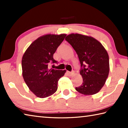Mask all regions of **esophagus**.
Here are the masks:
<instances>
[{
	"label": "esophagus",
	"instance_id": "esophagus-1",
	"mask_svg": "<svg viewBox=\"0 0 128 128\" xmlns=\"http://www.w3.org/2000/svg\"><path fill=\"white\" fill-rule=\"evenodd\" d=\"M67 73H68V74L70 76H72L73 74H74V72L72 71V72H69V71H67Z\"/></svg>",
	"mask_w": 128,
	"mask_h": 128
}]
</instances>
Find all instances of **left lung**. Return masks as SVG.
Wrapping results in <instances>:
<instances>
[{
  "mask_svg": "<svg viewBox=\"0 0 128 128\" xmlns=\"http://www.w3.org/2000/svg\"><path fill=\"white\" fill-rule=\"evenodd\" d=\"M66 40L76 52L81 64L80 71L83 82L76 90L84 95L96 94L104 85L109 73L107 51L92 36L71 34L66 36Z\"/></svg>",
  "mask_w": 128,
  "mask_h": 128,
  "instance_id": "8db88e82",
  "label": "left lung"
}]
</instances>
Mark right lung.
Here are the masks:
<instances>
[{"instance_id": "right-lung-1", "label": "right lung", "mask_w": 128, "mask_h": 128, "mask_svg": "<svg viewBox=\"0 0 128 128\" xmlns=\"http://www.w3.org/2000/svg\"><path fill=\"white\" fill-rule=\"evenodd\" d=\"M66 34H47L38 38L25 51L22 59V76L29 89L36 96L46 98L58 89V81L66 70L48 68L58 63L53 56Z\"/></svg>"}]
</instances>
